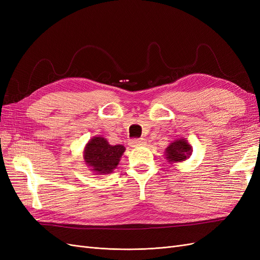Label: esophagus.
<instances>
[{"instance_id":"34e87169","label":"esophagus","mask_w":260,"mask_h":260,"mask_svg":"<svg viewBox=\"0 0 260 260\" xmlns=\"http://www.w3.org/2000/svg\"><path fill=\"white\" fill-rule=\"evenodd\" d=\"M145 144V140L144 139H132L130 141V145L131 146H141Z\"/></svg>"}]
</instances>
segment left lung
<instances>
[{
  "mask_svg": "<svg viewBox=\"0 0 260 260\" xmlns=\"http://www.w3.org/2000/svg\"><path fill=\"white\" fill-rule=\"evenodd\" d=\"M192 153V148L186 141L177 140L172 142L166 149V158L168 161H182L185 160Z\"/></svg>",
  "mask_w": 260,
  "mask_h": 260,
  "instance_id": "1",
  "label": "left lung"
}]
</instances>
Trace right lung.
Listing matches in <instances>:
<instances>
[{
    "instance_id": "1",
    "label": "right lung",
    "mask_w": 260,
    "mask_h": 260,
    "mask_svg": "<svg viewBox=\"0 0 260 260\" xmlns=\"http://www.w3.org/2000/svg\"><path fill=\"white\" fill-rule=\"evenodd\" d=\"M124 147L108 144L104 138H93L84 148V160L99 174H111L117 167Z\"/></svg>"
}]
</instances>
